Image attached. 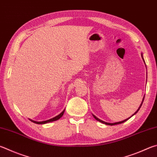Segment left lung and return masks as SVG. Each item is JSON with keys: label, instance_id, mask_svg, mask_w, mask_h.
I'll use <instances>...</instances> for the list:
<instances>
[{"label": "left lung", "instance_id": "obj_1", "mask_svg": "<svg viewBox=\"0 0 157 157\" xmlns=\"http://www.w3.org/2000/svg\"><path fill=\"white\" fill-rule=\"evenodd\" d=\"M141 57H142V59H144V58H143V55H142V54H141ZM144 62H145V61H144ZM144 99H143V101H142V102H141V106H139V108H138V110L136 111V112H135V114H134V115H135V114H136V113H137V112H138V111H139V109H140V108H141V105H142V104H143V101H144ZM133 115H132V116H133ZM93 117H95V119H96V120H98V121H100V122H101V123H103V124H106V125H109V126H113V125H117V124H122V123H124V122H125V121H126L128 120V119H130V118L131 117H129V118H128V119H125V120H124V121H119V122H116V123L110 124V123H107V122H105V121H101V120H100V119H98V118H97V117H95V115H93Z\"/></svg>", "mask_w": 157, "mask_h": 157}]
</instances>
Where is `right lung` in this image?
I'll list each match as a JSON object with an SVG mask.
<instances>
[{"label": "right lung", "instance_id": "add662e5", "mask_svg": "<svg viewBox=\"0 0 157 157\" xmlns=\"http://www.w3.org/2000/svg\"><path fill=\"white\" fill-rule=\"evenodd\" d=\"M64 113V110L62 111V112L59 114V115H58V116L55 117H53L52 119H49V120H47V121H32L31 120V121H33V123H36L37 124H47V123H49V122H51V121H56L58 120V119H59L60 117H62V115H63V114Z\"/></svg>", "mask_w": 157, "mask_h": 157}]
</instances>
